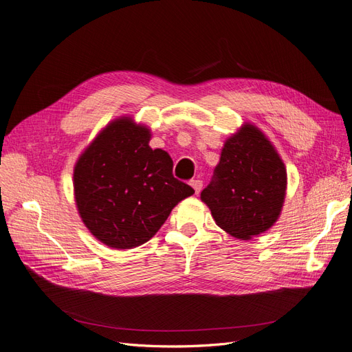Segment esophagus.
<instances>
[{"label": "esophagus", "mask_w": 352, "mask_h": 352, "mask_svg": "<svg viewBox=\"0 0 352 352\" xmlns=\"http://www.w3.org/2000/svg\"><path fill=\"white\" fill-rule=\"evenodd\" d=\"M202 185H204V182H202L201 179H192V180H190V186L193 188L195 193H199V192H201Z\"/></svg>", "instance_id": "34e87169"}]
</instances>
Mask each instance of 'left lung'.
<instances>
[{"mask_svg":"<svg viewBox=\"0 0 352 352\" xmlns=\"http://www.w3.org/2000/svg\"><path fill=\"white\" fill-rule=\"evenodd\" d=\"M286 168L277 151L254 125L227 140L201 199L218 227L250 240L277 221L286 195Z\"/></svg>","mask_w":352,"mask_h":352,"instance_id":"obj_1","label":"left lung"}]
</instances>
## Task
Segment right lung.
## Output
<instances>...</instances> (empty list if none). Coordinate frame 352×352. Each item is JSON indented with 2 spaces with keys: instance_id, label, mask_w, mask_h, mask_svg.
<instances>
[{
  "instance_id": "1",
  "label": "right lung",
  "mask_w": 352,
  "mask_h": 352,
  "mask_svg": "<svg viewBox=\"0 0 352 352\" xmlns=\"http://www.w3.org/2000/svg\"><path fill=\"white\" fill-rule=\"evenodd\" d=\"M150 131L131 118L107 125L74 172L75 199L87 228L108 247L147 243L172 209L195 190L173 176V160L148 146Z\"/></svg>"
}]
</instances>
